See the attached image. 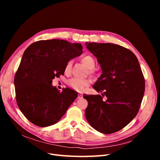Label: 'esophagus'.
Instances as JSON below:
<instances>
[{"label":"esophagus","mask_w":160,"mask_h":160,"mask_svg":"<svg viewBox=\"0 0 160 160\" xmlns=\"http://www.w3.org/2000/svg\"><path fill=\"white\" fill-rule=\"evenodd\" d=\"M82 97H83V95L79 93V94H78V98H82Z\"/></svg>","instance_id":"1"}]
</instances>
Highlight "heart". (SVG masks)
<instances>
[{"label":"heart","mask_w":160,"mask_h":160,"mask_svg":"<svg viewBox=\"0 0 160 160\" xmlns=\"http://www.w3.org/2000/svg\"><path fill=\"white\" fill-rule=\"evenodd\" d=\"M81 62L84 64L88 69H90V72H93V69L95 66V59L89 55H86L83 56L81 58ZM72 65V60H70L67 62L65 65L64 71L65 73H69ZM91 83L90 79H80L77 78H72L67 81V84L69 87L77 91H83L85 89L88 87Z\"/></svg>","instance_id":"1"}]
</instances>
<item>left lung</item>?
Wrapping results in <instances>:
<instances>
[{"instance_id": "8db88e82", "label": "left lung", "mask_w": 160, "mask_h": 160, "mask_svg": "<svg viewBox=\"0 0 160 160\" xmlns=\"http://www.w3.org/2000/svg\"><path fill=\"white\" fill-rule=\"evenodd\" d=\"M86 44L102 71L93 88L107 97L104 101L100 95H83L88 102L86 119L102 133L118 132L139 112L145 88L143 74L137 57L129 49L112 43Z\"/></svg>"}]
</instances>
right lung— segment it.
<instances>
[{"label":"right lung","instance_id":"add662e5","mask_svg":"<svg viewBox=\"0 0 160 160\" xmlns=\"http://www.w3.org/2000/svg\"><path fill=\"white\" fill-rule=\"evenodd\" d=\"M82 53L81 44L63 39L38 41L25 50L14 84L17 104L32 123L40 127L56 123L77 98V92H60L52 82L64 74L67 62Z\"/></svg>","mask_w":160,"mask_h":160}]
</instances>
